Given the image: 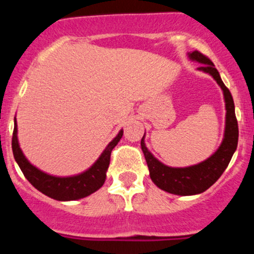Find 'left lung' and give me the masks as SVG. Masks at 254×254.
<instances>
[{"instance_id": "1", "label": "left lung", "mask_w": 254, "mask_h": 254, "mask_svg": "<svg viewBox=\"0 0 254 254\" xmlns=\"http://www.w3.org/2000/svg\"><path fill=\"white\" fill-rule=\"evenodd\" d=\"M189 58L194 62L200 63L198 70L206 72L214 77L223 92L226 103V127H224L223 141L218 149L210 157L199 164L189 167H170L160 162L153 154L148 150L144 143V136L141 139V147L147 161L149 174L153 183L159 189L179 196H192L202 193L217 182L228 166L233 154L237 150L239 129L235 117V107L233 97L229 89L224 86L217 69L208 57L199 51L189 52Z\"/></svg>"}]
</instances>
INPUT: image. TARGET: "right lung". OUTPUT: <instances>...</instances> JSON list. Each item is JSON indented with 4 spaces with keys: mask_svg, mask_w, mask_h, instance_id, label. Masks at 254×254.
<instances>
[{
    "mask_svg": "<svg viewBox=\"0 0 254 254\" xmlns=\"http://www.w3.org/2000/svg\"><path fill=\"white\" fill-rule=\"evenodd\" d=\"M123 136V129L118 135L107 144L105 150L99 156L87 171L72 177H56L40 171L26 159L17 141V125L16 119H14V131L11 138V148H13L14 159L19 165L26 179L30 182L38 191L45 196L56 200H76L84 198L93 192L98 191L104 185L106 179V172L110 165L111 151L118 144Z\"/></svg>",
    "mask_w": 254,
    "mask_h": 254,
    "instance_id": "obj_1",
    "label": "right lung"
}]
</instances>
